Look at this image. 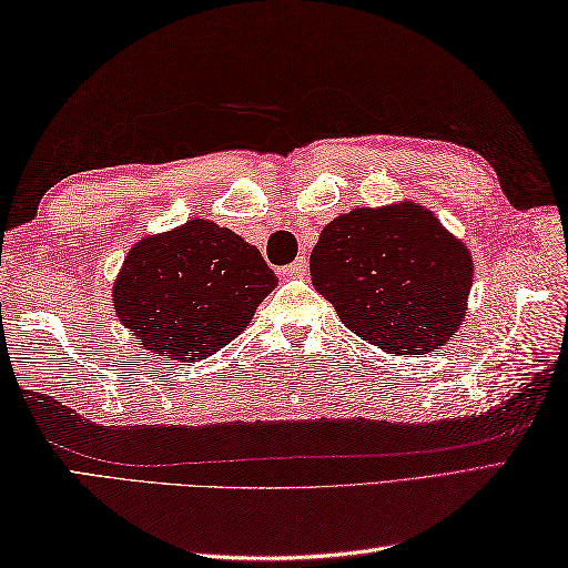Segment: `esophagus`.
I'll use <instances>...</instances> for the list:
<instances>
[{"mask_svg":"<svg viewBox=\"0 0 568 568\" xmlns=\"http://www.w3.org/2000/svg\"><path fill=\"white\" fill-rule=\"evenodd\" d=\"M307 268H310L307 258H305V256H300V258H295L293 263L283 265L281 273H283V275H291V277H300V275H307Z\"/></svg>","mask_w":568,"mask_h":568,"instance_id":"34e87169","label":"esophagus"}]
</instances>
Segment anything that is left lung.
I'll return each mask as SVG.
<instances>
[{"instance_id": "left-lung-1", "label": "left lung", "mask_w": 568, "mask_h": 568, "mask_svg": "<svg viewBox=\"0 0 568 568\" xmlns=\"http://www.w3.org/2000/svg\"><path fill=\"white\" fill-rule=\"evenodd\" d=\"M310 273L354 334L417 356L464 322L474 263L437 216L405 202L336 216L312 248Z\"/></svg>"}]
</instances>
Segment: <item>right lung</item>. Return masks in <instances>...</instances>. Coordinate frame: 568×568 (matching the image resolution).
<instances>
[{"instance_id":"1","label":"right lung","mask_w":568,"mask_h":568,"mask_svg":"<svg viewBox=\"0 0 568 568\" xmlns=\"http://www.w3.org/2000/svg\"><path fill=\"white\" fill-rule=\"evenodd\" d=\"M275 285L256 246L214 222L192 220L129 251L114 310L149 352L195 361L236 339Z\"/></svg>"}]
</instances>
